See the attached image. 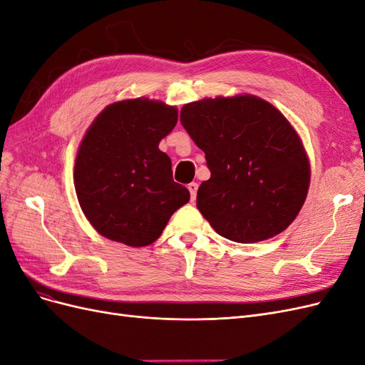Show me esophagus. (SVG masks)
<instances>
[{
    "label": "esophagus",
    "mask_w": 365,
    "mask_h": 365,
    "mask_svg": "<svg viewBox=\"0 0 365 365\" xmlns=\"http://www.w3.org/2000/svg\"><path fill=\"white\" fill-rule=\"evenodd\" d=\"M187 189H189V192H190L192 201H195L196 200V192H197V184L196 182H190L189 185H187Z\"/></svg>",
    "instance_id": "esophagus-1"
}]
</instances>
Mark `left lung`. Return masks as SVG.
Returning <instances> with one entry per match:
<instances>
[{"instance_id":"1","label":"left lung","mask_w":365,"mask_h":365,"mask_svg":"<svg viewBox=\"0 0 365 365\" xmlns=\"http://www.w3.org/2000/svg\"><path fill=\"white\" fill-rule=\"evenodd\" d=\"M181 125L205 153L210 180L196 207L217 235L240 244L274 237L304 204L309 161L280 111L254 96L184 105Z\"/></svg>"}]
</instances>
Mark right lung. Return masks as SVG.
Listing matches in <instances>:
<instances>
[{"label": "right lung", "instance_id": "right-lung-1", "mask_svg": "<svg viewBox=\"0 0 365 365\" xmlns=\"http://www.w3.org/2000/svg\"><path fill=\"white\" fill-rule=\"evenodd\" d=\"M178 121L173 106L148 98L109 105L77 152L74 187L85 216L102 236L129 247L155 242L190 193L175 182L158 149Z\"/></svg>", "mask_w": 365, "mask_h": 365}]
</instances>
